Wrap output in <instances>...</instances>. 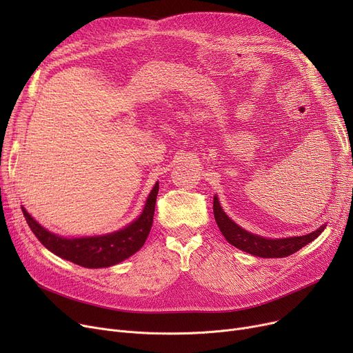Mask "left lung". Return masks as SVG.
<instances>
[{
	"mask_svg": "<svg viewBox=\"0 0 353 353\" xmlns=\"http://www.w3.org/2000/svg\"><path fill=\"white\" fill-rule=\"evenodd\" d=\"M213 213L216 223L225 236V239L234 248L243 250L252 256L263 257V259H273V257H286L298 252L303 246L313 242L326 228V223L322 225L318 230L303 236H292V237H282V239H270L265 236H259L246 229L240 228L237 223L226 214L223 208L220 206V200L217 194L213 197Z\"/></svg>",
	"mask_w": 353,
	"mask_h": 353,
	"instance_id": "left-lung-1",
	"label": "left lung"
}]
</instances>
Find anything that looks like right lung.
Here are the masks:
<instances>
[{"label": "right lung", "mask_w": 353, "mask_h": 353, "mask_svg": "<svg viewBox=\"0 0 353 353\" xmlns=\"http://www.w3.org/2000/svg\"><path fill=\"white\" fill-rule=\"evenodd\" d=\"M157 193L159 181H156L152 192L148 193L141 213L132 223L119 230L96 236H60L41 226L24 206H21V210L35 237L51 253L83 268L101 269L121 263L143 248L153 225Z\"/></svg>", "instance_id": "obj_1"}]
</instances>
